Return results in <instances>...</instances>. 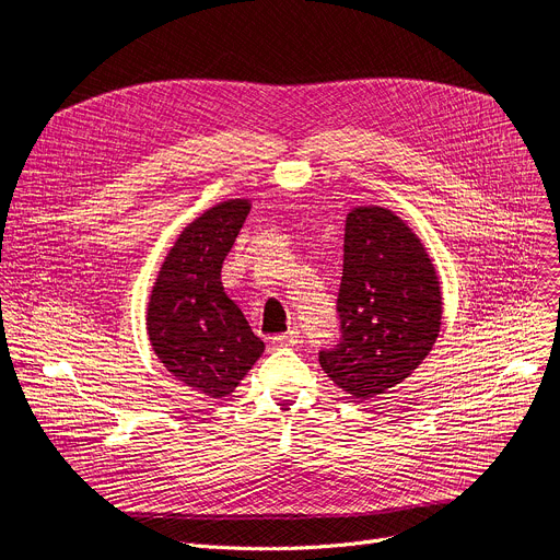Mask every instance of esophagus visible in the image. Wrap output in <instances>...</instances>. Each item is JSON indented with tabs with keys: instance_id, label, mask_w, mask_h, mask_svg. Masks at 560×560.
<instances>
[{
	"instance_id": "34e87169",
	"label": "esophagus",
	"mask_w": 560,
	"mask_h": 560,
	"mask_svg": "<svg viewBox=\"0 0 560 560\" xmlns=\"http://www.w3.org/2000/svg\"><path fill=\"white\" fill-rule=\"evenodd\" d=\"M294 343H299V332H296V330H288V332L275 335V337L270 339V346H272V348H290V346H294Z\"/></svg>"
}]
</instances>
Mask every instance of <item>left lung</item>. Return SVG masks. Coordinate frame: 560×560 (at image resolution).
<instances>
[{
	"instance_id": "1",
	"label": "left lung",
	"mask_w": 560,
	"mask_h": 560,
	"mask_svg": "<svg viewBox=\"0 0 560 560\" xmlns=\"http://www.w3.org/2000/svg\"><path fill=\"white\" fill-rule=\"evenodd\" d=\"M337 307L341 343L318 354V363L361 401L404 383L432 352L443 318L439 272L394 210L357 206L348 212Z\"/></svg>"
}]
</instances>
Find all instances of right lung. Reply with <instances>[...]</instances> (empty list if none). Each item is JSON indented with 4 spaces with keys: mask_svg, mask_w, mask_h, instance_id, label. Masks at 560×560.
I'll use <instances>...</instances> for the list:
<instances>
[{
    "mask_svg": "<svg viewBox=\"0 0 560 560\" xmlns=\"http://www.w3.org/2000/svg\"><path fill=\"white\" fill-rule=\"evenodd\" d=\"M250 206V199H228L192 219L159 268L145 305L159 363L208 398L232 394L266 350L221 283L223 259Z\"/></svg>",
    "mask_w": 560,
    "mask_h": 560,
    "instance_id": "1",
    "label": "right lung"
}]
</instances>
